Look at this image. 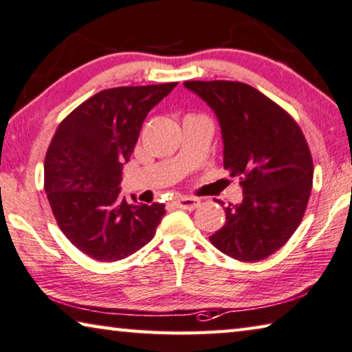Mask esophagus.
<instances>
[{"label": "esophagus", "mask_w": 352, "mask_h": 352, "mask_svg": "<svg viewBox=\"0 0 352 352\" xmlns=\"http://www.w3.org/2000/svg\"><path fill=\"white\" fill-rule=\"evenodd\" d=\"M170 205L175 206V208H182V210H196L197 206H200V199L180 196V197L172 200Z\"/></svg>", "instance_id": "34e87169"}]
</instances>
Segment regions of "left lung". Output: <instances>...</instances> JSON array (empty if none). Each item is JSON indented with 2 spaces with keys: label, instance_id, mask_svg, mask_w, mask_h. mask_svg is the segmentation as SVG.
<instances>
[{
  "label": "left lung",
  "instance_id": "8db88e82",
  "mask_svg": "<svg viewBox=\"0 0 352 352\" xmlns=\"http://www.w3.org/2000/svg\"><path fill=\"white\" fill-rule=\"evenodd\" d=\"M185 86L214 111L224 167L243 186V202L226 206V224L210 241L235 260H263L304 217L314 185L309 144L296 120L252 86L221 80Z\"/></svg>",
  "mask_w": 352,
  "mask_h": 352
}]
</instances>
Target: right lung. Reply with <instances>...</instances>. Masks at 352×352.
Wrapping results in <instances>:
<instances>
[{
  "mask_svg": "<svg viewBox=\"0 0 352 352\" xmlns=\"http://www.w3.org/2000/svg\"><path fill=\"white\" fill-rule=\"evenodd\" d=\"M175 86L106 89L72 111L50 142L43 186L54 219L69 241L94 260L135 254L163 219V204L122 199L120 182L144 119Z\"/></svg>",
  "mask_w": 352,
  "mask_h": 352,
  "instance_id": "obj_1",
  "label": "right lung"
}]
</instances>
